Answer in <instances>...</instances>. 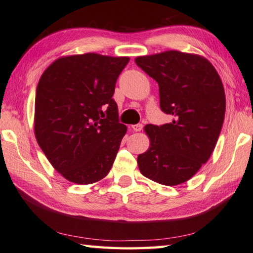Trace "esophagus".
I'll list each match as a JSON object with an SVG mask.
<instances>
[{"label":"esophagus","instance_id":"34e87169","mask_svg":"<svg viewBox=\"0 0 253 253\" xmlns=\"http://www.w3.org/2000/svg\"><path fill=\"white\" fill-rule=\"evenodd\" d=\"M132 128H133V131L140 132V131L142 130V128H143V125H142V123H137V125L132 126Z\"/></svg>","mask_w":253,"mask_h":253}]
</instances>
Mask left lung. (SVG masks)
I'll list each match as a JSON object with an SVG mask.
<instances>
[{"mask_svg": "<svg viewBox=\"0 0 253 253\" xmlns=\"http://www.w3.org/2000/svg\"><path fill=\"white\" fill-rule=\"evenodd\" d=\"M135 64L159 84L161 110L173 117L170 123L144 126L150 147L137 156L140 171L166 186L187 182L209 160L220 134L221 79L206 58L178 50L136 57Z\"/></svg>", "mask_w": 253, "mask_h": 253, "instance_id": "8db88e82", "label": "left lung"}]
</instances>
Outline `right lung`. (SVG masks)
I'll return each instance as SVG.
<instances>
[{
    "mask_svg": "<svg viewBox=\"0 0 253 253\" xmlns=\"http://www.w3.org/2000/svg\"><path fill=\"white\" fill-rule=\"evenodd\" d=\"M128 57L94 52L56 59L38 82L34 131L61 176L87 185L110 171L126 126L112 96Z\"/></svg>",
    "mask_w": 253,
    "mask_h": 253,
    "instance_id": "right-lung-1",
    "label": "right lung"
}]
</instances>
